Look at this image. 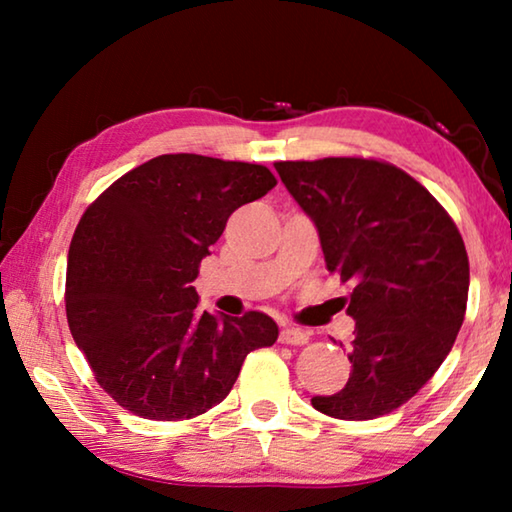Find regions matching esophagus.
Wrapping results in <instances>:
<instances>
[{"label":"esophagus","instance_id":"esophagus-1","mask_svg":"<svg viewBox=\"0 0 512 512\" xmlns=\"http://www.w3.org/2000/svg\"><path fill=\"white\" fill-rule=\"evenodd\" d=\"M309 341V332L298 327H284L280 332V343L284 345H305Z\"/></svg>","mask_w":512,"mask_h":512}]
</instances>
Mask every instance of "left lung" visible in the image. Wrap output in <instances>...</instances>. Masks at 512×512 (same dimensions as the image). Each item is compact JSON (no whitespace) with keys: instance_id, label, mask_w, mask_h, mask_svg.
I'll return each instance as SVG.
<instances>
[{"instance_id":"left-lung-1","label":"left lung","mask_w":512,"mask_h":512,"mask_svg":"<svg viewBox=\"0 0 512 512\" xmlns=\"http://www.w3.org/2000/svg\"><path fill=\"white\" fill-rule=\"evenodd\" d=\"M314 221L329 273L352 280V372L311 397L339 420H372L409 402L452 350L463 325L470 262L456 223L409 173L388 162H275Z\"/></svg>"}]
</instances>
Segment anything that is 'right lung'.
Listing matches in <instances>:
<instances>
[{"mask_svg":"<svg viewBox=\"0 0 512 512\" xmlns=\"http://www.w3.org/2000/svg\"><path fill=\"white\" fill-rule=\"evenodd\" d=\"M275 185L262 164L173 153L124 173L85 210L67 255V323L119 406L196 418L225 400L248 352L277 341L271 316L207 314L192 287L230 214Z\"/></svg>","mask_w":512,"mask_h":512,"instance_id":"right-lung-1","label":"right lung"}]
</instances>
